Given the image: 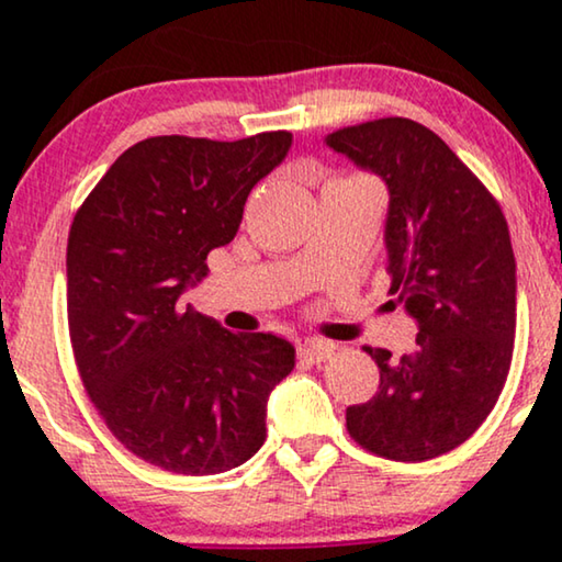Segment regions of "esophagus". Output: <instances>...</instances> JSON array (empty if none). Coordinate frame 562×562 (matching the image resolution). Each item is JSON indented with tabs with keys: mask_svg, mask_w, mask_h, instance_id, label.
Returning a JSON list of instances; mask_svg holds the SVG:
<instances>
[{
	"mask_svg": "<svg viewBox=\"0 0 562 562\" xmlns=\"http://www.w3.org/2000/svg\"><path fill=\"white\" fill-rule=\"evenodd\" d=\"M296 356H299V360H306V363H325L327 358L335 356V345L312 340V342H304L302 348H299Z\"/></svg>",
	"mask_w": 562,
	"mask_h": 562,
	"instance_id": "1",
	"label": "esophagus"
}]
</instances>
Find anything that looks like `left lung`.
<instances>
[{"mask_svg": "<svg viewBox=\"0 0 562 562\" xmlns=\"http://www.w3.org/2000/svg\"><path fill=\"white\" fill-rule=\"evenodd\" d=\"M327 145L389 187V294L417 319V348L391 358L371 402L348 406L352 440L373 456L422 463L483 425L509 375L517 263L494 194L437 137L406 117L342 127Z\"/></svg>", "mask_w": 562, "mask_h": 562, "instance_id": "obj_1", "label": "left lung"}]
</instances>
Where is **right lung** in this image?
Instances as JSON below:
<instances>
[{
	"label": "right lung",
	"instance_id": "right-lung-1",
	"mask_svg": "<svg viewBox=\"0 0 562 562\" xmlns=\"http://www.w3.org/2000/svg\"><path fill=\"white\" fill-rule=\"evenodd\" d=\"M289 148L286 130L233 143L148 137L76 212L66 252L74 360L99 417L145 463L212 475L266 440L268 394L294 368V345L229 333L179 299Z\"/></svg>",
	"mask_w": 562,
	"mask_h": 562
}]
</instances>
